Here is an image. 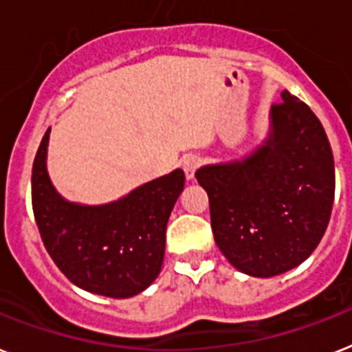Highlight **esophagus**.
I'll use <instances>...</instances> for the list:
<instances>
[{"label":"esophagus","mask_w":352,"mask_h":352,"mask_svg":"<svg viewBox=\"0 0 352 352\" xmlns=\"http://www.w3.org/2000/svg\"><path fill=\"white\" fill-rule=\"evenodd\" d=\"M199 166H200V157L199 155H195V153H190V155H186V157L182 159V170H184L188 179H193L195 171L199 170Z\"/></svg>","instance_id":"obj_1"}]
</instances>
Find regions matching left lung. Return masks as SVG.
Instances as JSON below:
<instances>
[{"mask_svg": "<svg viewBox=\"0 0 352 352\" xmlns=\"http://www.w3.org/2000/svg\"><path fill=\"white\" fill-rule=\"evenodd\" d=\"M270 109V132L241 161L202 166L214 241L232 267L274 277L308 258L326 232L335 161L311 109L288 91Z\"/></svg>", "mask_w": 352, "mask_h": 352, "instance_id": "8db88e82", "label": "left lung"}]
</instances>
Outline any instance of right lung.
<instances>
[{"label":"right lung","mask_w":352,"mask_h":352,"mask_svg":"<svg viewBox=\"0 0 352 352\" xmlns=\"http://www.w3.org/2000/svg\"><path fill=\"white\" fill-rule=\"evenodd\" d=\"M50 129L32 168V208L43 243L73 285L91 294L126 299L148 288L164 259L166 223L184 190L175 170L103 206L62 199L46 170Z\"/></svg>","instance_id":"obj_1"}]
</instances>
